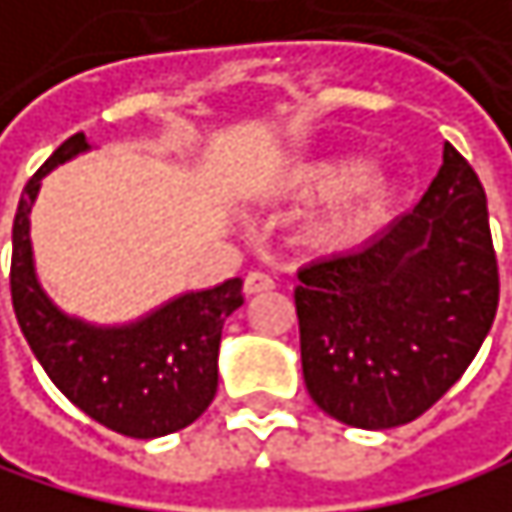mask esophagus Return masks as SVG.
<instances>
[{"label":"esophagus","mask_w":512,"mask_h":512,"mask_svg":"<svg viewBox=\"0 0 512 512\" xmlns=\"http://www.w3.org/2000/svg\"><path fill=\"white\" fill-rule=\"evenodd\" d=\"M273 288H276V282H273L270 273L254 270V273L245 276V294H261V291H273Z\"/></svg>","instance_id":"34e87169"}]
</instances>
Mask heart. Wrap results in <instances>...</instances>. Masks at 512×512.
Wrapping results in <instances>:
<instances>
[{
  "mask_svg": "<svg viewBox=\"0 0 512 512\" xmlns=\"http://www.w3.org/2000/svg\"><path fill=\"white\" fill-rule=\"evenodd\" d=\"M276 191L294 200L336 194L330 206L306 224V239L324 251H345L360 245L384 221L396 179L387 170L366 167L363 155L333 152L285 167L276 176Z\"/></svg>",
  "mask_w": 512,
  "mask_h": 512,
  "instance_id": "heart-1",
  "label": "heart"
}]
</instances>
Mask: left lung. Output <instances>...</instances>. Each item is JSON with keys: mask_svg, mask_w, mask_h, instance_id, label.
I'll list each match as a JSON object with an SVG mask.
<instances>
[{"mask_svg": "<svg viewBox=\"0 0 512 512\" xmlns=\"http://www.w3.org/2000/svg\"><path fill=\"white\" fill-rule=\"evenodd\" d=\"M297 279L315 405L354 429L417 420L465 375L498 312V258L474 167L444 143V164L408 215Z\"/></svg>", "mask_w": 512, "mask_h": 512, "instance_id": "obj_1", "label": "left lung"}]
</instances>
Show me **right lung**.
<instances>
[{
	"label": "right lung",
	"instance_id": "1",
	"mask_svg": "<svg viewBox=\"0 0 512 512\" xmlns=\"http://www.w3.org/2000/svg\"><path fill=\"white\" fill-rule=\"evenodd\" d=\"M86 149V134L68 137L23 188L11 233L14 315L68 402L125 438H161L194 423L215 399L221 327L242 306V279L182 294L125 327H95L59 312L35 276L29 212L41 179Z\"/></svg>",
	"mask_w": 512,
	"mask_h": 512
}]
</instances>
